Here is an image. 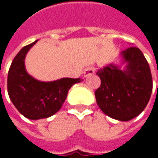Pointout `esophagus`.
<instances>
[{
	"instance_id": "1",
	"label": "esophagus",
	"mask_w": 158,
	"mask_h": 158,
	"mask_svg": "<svg viewBox=\"0 0 158 158\" xmlns=\"http://www.w3.org/2000/svg\"><path fill=\"white\" fill-rule=\"evenodd\" d=\"M96 71V68L95 67H88L85 71H84V77H88V76H90L92 74H94Z\"/></svg>"
}]
</instances>
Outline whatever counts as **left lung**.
I'll return each instance as SVG.
<instances>
[{"mask_svg":"<svg viewBox=\"0 0 158 158\" xmlns=\"http://www.w3.org/2000/svg\"><path fill=\"white\" fill-rule=\"evenodd\" d=\"M124 70L114 65L96 73L101 86L95 90L101 110L115 120L126 122L138 116L146 107L153 89L151 70L141 50L130 47L122 52Z\"/></svg>","mask_w":158,"mask_h":158,"instance_id":"obj_1","label":"left lung"}]
</instances>
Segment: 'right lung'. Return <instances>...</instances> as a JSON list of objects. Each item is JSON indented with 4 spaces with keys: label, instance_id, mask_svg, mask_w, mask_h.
Wrapping results in <instances>:
<instances>
[{
    "label": "right lung",
    "instance_id": "right-lung-1",
    "mask_svg": "<svg viewBox=\"0 0 158 158\" xmlns=\"http://www.w3.org/2000/svg\"><path fill=\"white\" fill-rule=\"evenodd\" d=\"M23 48L14 58L7 79L9 97L21 114L31 120L48 118L61 109L69 89L81 79L64 78L42 82L31 77L24 68V57L35 44Z\"/></svg>",
    "mask_w": 158,
    "mask_h": 158
}]
</instances>
